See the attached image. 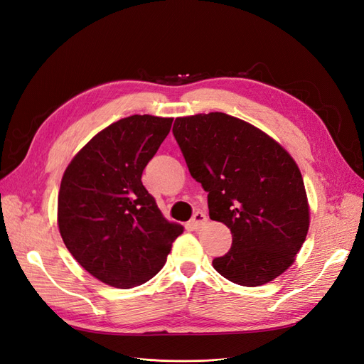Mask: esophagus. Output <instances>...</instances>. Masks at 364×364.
I'll return each mask as SVG.
<instances>
[{"mask_svg":"<svg viewBox=\"0 0 364 364\" xmlns=\"http://www.w3.org/2000/svg\"><path fill=\"white\" fill-rule=\"evenodd\" d=\"M206 223H208V217H206V214H205V213H202V211H197V213H194V214H193V218H191V226H193L194 229H199V228L205 226Z\"/></svg>","mask_w":364,"mask_h":364,"instance_id":"1","label":"esophagus"}]
</instances>
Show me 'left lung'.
<instances>
[{
    "mask_svg": "<svg viewBox=\"0 0 364 364\" xmlns=\"http://www.w3.org/2000/svg\"><path fill=\"white\" fill-rule=\"evenodd\" d=\"M173 135L208 193L209 217L232 232V246L214 258V269L245 287L278 278L293 264L310 226L293 158L262 130L222 112L176 118Z\"/></svg>",
    "mask_w": 364,
    "mask_h": 364,
    "instance_id": "8db88e82",
    "label": "left lung"
}]
</instances>
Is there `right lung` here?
Segmentation results:
<instances>
[{"label": "right lung", "instance_id": "obj_1", "mask_svg": "<svg viewBox=\"0 0 364 364\" xmlns=\"http://www.w3.org/2000/svg\"><path fill=\"white\" fill-rule=\"evenodd\" d=\"M173 118L132 115L107 126L63 173L58 223L65 246L94 278L132 289L164 267L183 228L165 220L141 182Z\"/></svg>", "mask_w": 364, "mask_h": 364}]
</instances>
